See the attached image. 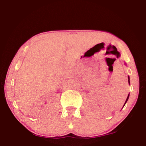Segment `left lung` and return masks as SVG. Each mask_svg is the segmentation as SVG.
Returning a JSON list of instances; mask_svg holds the SVG:
<instances>
[{
    "instance_id": "obj_1",
    "label": "left lung",
    "mask_w": 146,
    "mask_h": 146,
    "mask_svg": "<svg viewBox=\"0 0 146 146\" xmlns=\"http://www.w3.org/2000/svg\"><path fill=\"white\" fill-rule=\"evenodd\" d=\"M128 82H129V84H130V82H129V76H128ZM129 95L128 94V96H127V99H126V100H125V104H124V105H123V106H125V103L127 102V100H128V98H129Z\"/></svg>"
}]
</instances>
